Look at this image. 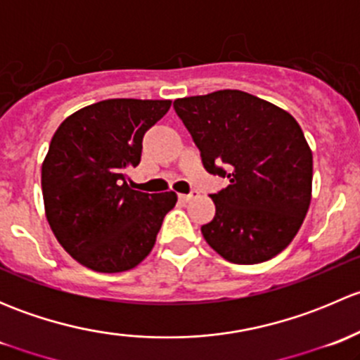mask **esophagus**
<instances>
[{"instance_id":"obj_1","label":"esophagus","mask_w":360,"mask_h":360,"mask_svg":"<svg viewBox=\"0 0 360 360\" xmlns=\"http://www.w3.org/2000/svg\"><path fill=\"white\" fill-rule=\"evenodd\" d=\"M197 197H198V191H190V193H181L179 200L190 202V200H193V198H197Z\"/></svg>"}]
</instances>
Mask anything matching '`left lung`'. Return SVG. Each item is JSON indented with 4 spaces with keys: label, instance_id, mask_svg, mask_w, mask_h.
Segmentation results:
<instances>
[{
    "label": "left lung",
    "instance_id": "8db88e82",
    "mask_svg": "<svg viewBox=\"0 0 360 360\" xmlns=\"http://www.w3.org/2000/svg\"><path fill=\"white\" fill-rule=\"evenodd\" d=\"M200 150L207 172L230 184L210 195L216 216L202 235L235 264L282 252L303 224L311 198L314 160L288 111L242 90L174 101Z\"/></svg>",
    "mask_w": 360,
    "mask_h": 360
}]
</instances>
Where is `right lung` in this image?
<instances>
[{"label":"right lung","mask_w":360,"mask_h":360,"mask_svg":"<svg viewBox=\"0 0 360 360\" xmlns=\"http://www.w3.org/2000/svg\"><path fill=\"white\" fill-rule=\"evenodd\" d=\"M170 101L108 99L68 116L41 165L46 219L79 264L101 274L137 266L153 249L177 195L143 193L127 183L143 137Z\"/></svg>","instance_id":"add662e5"}]
</instances>
